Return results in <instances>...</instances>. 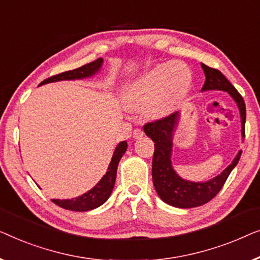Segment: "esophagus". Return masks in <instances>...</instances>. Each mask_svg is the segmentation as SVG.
<instances>
[{
    "label": "esophagus",
    "mask_w": 260,
    "mask_h": 260,
    "mask_svg": "<svg viewBox=\"0 0 260 260\" xmlns=\"http://www.w3.org/2000/svg\"><path fill=\"white\" fill-rule=\"evenodd\" d=\"M141 137H144V132H142V129H140V128H135L133 132V138L139 139Z\"/></svg>",
    "instance_id": "34e87169"
}]
</instances>
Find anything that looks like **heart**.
<instances>
[{
	"label": "heart",
	"instance_id": "heart-1",
	"mask_svg": "<svg viewBox=\"0 0 260 260\" xmlns=\"http://www.w3.org/2000/svg\"><path fill=\"white\" fill-rule=\"evenodd\" d=\"M192 71L182 62L160 63L132 83L125 93L127 107L139 111L146 107V114L160 118L174 111L189 92Z\"/></svg>",
	"mask_w": 260,
	"mask_h": 260
}]
</instances>
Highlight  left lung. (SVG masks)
I'll list each match as a JSON object with an SVG mask.
<instances>
[{
  "label": "left lung",
  "mask_w": 260,
  "mask_h": 260,
  "mask_svg": "<svg viewBox=\"0 0 260 260\" xmlns=\"http://www.w3.org/2000/svg\"><path fill=\"white\" fill-rule=\"evenodd\" d=\"M204 69L205 83L202 90L219 89L225 90L238 105L241 116V133L245 137V120H246V107L244 99L232 83L221 74L218 69L211 68L202 63ZM178 113L164 116L161 119L149 121L144 125V131L147 137L154 142V154L152 161V179L155 191L162 202L174 207L191 208L202 206L214 198L228 180L230 173L238 164L241 151L236 156L231 165L220 175L206 182H191L184 180L175 173L171 165L172 135L178 121Z\"/></svg>",
  "instance_id": "obj_1"
}]
</instances>
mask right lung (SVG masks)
<instances>
[{"label":"right lung","mask_w":260,"mask_h":260,"mask_svg":"<svg viewBox=\"0 0 260 260\" xmlns=\"http://www.w3.org/2000/svg\"><path fill=\"white\" fill-rule=\"evenodd\" d=\"M102 64V58L99 57L96 60L90 62V63H87L82 67H79L76 69H73V71L63 72L60 73V74L53 75L50 78L43 80V81L40 83V85H43V83L48 82H54V81H61V80H74V79H83L88 78V76H92L95 74L99 69H100ZM127 149V142L122 141L116 146L114 154L112 156L111 164H109L108 170L106 172V174L102 177L100 181L98 182L94 187L88 191L85 194L78 197V198L73 199H67V200H58V199H53V203L56 204L57 206L62 208H66V210L71 211H76V212H85L93 210V208H96L101 206L105 202H107V199L111 196L113 191V187H114L115 179H116V170H118V165L120 159L122 158V155L125 154Z\"/></svg>","instance_id":"obj_1"}]
</instances>
